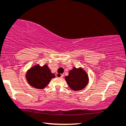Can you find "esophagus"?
I'll list each match as a JSON object with an SVG mask.
<instances>
[{"label": "esophagus", "mask_w": 126, "mask_h": 126, "mask_svg": "<svg viewBox=\"0 0 126 126\" xmlns=\"http://www.w3.org/2000/svg\"><path fill=\"white\" fill-rule=\"evenodd\" d=\"M63 75H61V74H57V77L60 78H63Z\"/></svg>", "instance_id": "esophagus-1"}]
</instances>
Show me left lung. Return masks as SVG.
<instances>
[{
  "label": "left lung",
  "mask_w": 126,
  "mask_h": 126,
  "mask_svg": "<svg viewBox=\"0 0 126 126\" xmlns=\"http://www.w3.org/2000/svg\"><path fill=\"white\" fill-rule=\"evenodd\" d=\"M64 79L69 87L74 91L80 90L85 88L89 81L88 76L82 68L74 67Z\"/></svg>",
  "instance_id": "1"
}]
</instances>
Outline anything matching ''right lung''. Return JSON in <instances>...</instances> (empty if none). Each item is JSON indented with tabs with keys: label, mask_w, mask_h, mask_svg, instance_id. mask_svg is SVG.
<instances>
[{
	"label": "right lung",
	"mask_w": 126,
	"mask_h": 126,
	"mask_svg": "<svg viewBox=\"0 0 126 126\" xmlns=\"http://www.w3.org/2000/svg\"><path fill=\"white\" fill-rule=\"evenodd\" d=\"M27 81L29 84L36 89H43L55 77V74L51 72L47 64L40 67L39 64L32 67L27 72Z\"/></svg>",
	"instance_id": "add662e5"
}]
</instances>
